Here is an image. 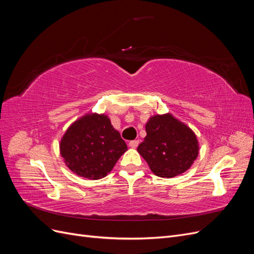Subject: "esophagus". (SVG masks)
Returning <instances> with one entry per match:
<instances>
[{"label": "esophagus", "instance_id": "esophagus-1", "mask_svg": "<svg viewBox=\"0 0 254 254\" xmlns=\"http://www.w3.org/2000/svg\"><path fill=\"white\" fill-rule=\"evenodd\" d=\"M139 141L137 140H133V141H130L129 142V147H131V148H136L137 147V145H139Z\"/></svg>", "mask_w": 254, "mask_h": 254}]
</instances>
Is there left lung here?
I'll return each mask as SVG.
<instances>
[{
  "mask_svg": "<svg viewBox=\"0 0 254 254\" xmlns=\"http://www.w3.org/2000/svg\"><path fill=\"white\" fill-rule=\"evenodd\" d=\"M145 129L146 136L137 151L156 176L173 178L187 172L197 159L196 134L171 113L153 115Z\"/></svg>",
  "mask_w": 254,
  "mask_h": 254,
  "instance_id": "8db88e82",
  "label": "left lung"
}]
</instances>
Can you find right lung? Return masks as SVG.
<instances>
[{
  "mask_svg": "<svg viewBox=\"0 0 254 254\" xmlns=\"http://www.w3.org/2000/svg\"><path fill=\"white\" fill-rule=\"evenodd\" d=\"M59 148L65 165L74 174L98 180L112 171L127 145L106 114L88 113L66 129Z\"/></svg>",
  "mask_w": 254,
  "mask_h": 254,
  "instance_id": "add662e5",
  "label": "right lung"
}]
</instances>
